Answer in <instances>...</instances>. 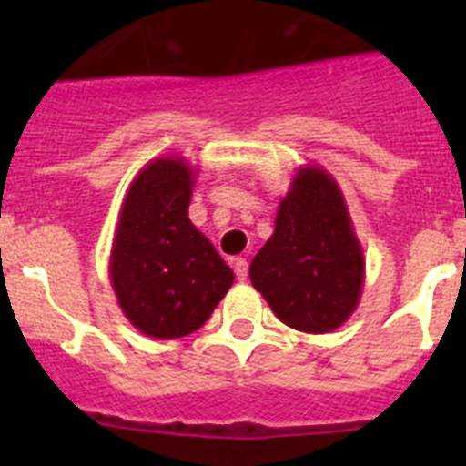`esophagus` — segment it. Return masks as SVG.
Instances as JSON below:
<instances>
[{
  "label": "esophagus",
  "instance_id": "obj_1",
  "mask_svg": "<svg viewBox=\"0 0 466 466\" xmlns=\"http://www.w3.org/2000/svg\"><path fill=\"white\" fill-rule=\"evenodd\" d=\"M233 268H236V278L240 279V282H245L247 279V270H249V266H247V258H233Z\"/></svg>",
  "mask_w": 466,
  "mask_h": 466
}]
</instances>
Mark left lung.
I'll list each match as a JSON object with an SVG mask.
<instances>
[{
	"label": "left lung",
	"instance_id": "8db88e82",
	"mask_svg": "<svg viewBox=\"0 0 466 466\" xmlns=\"http://www.w3.org/2000/svg\"><path fill=\"white\" fill-rule=\"evenodd\" d=\"M364 268L336 179L319 166L299 167L279 200L273 236L249 266L254 289L287 327L329 333L360 306Z\"/></svg>",
	"mask_w": 466,
	"mask_h": 466
}]
</instances>
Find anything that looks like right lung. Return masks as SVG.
Returning <instances> with one entry per match:
<instances>
[{"label":"right lung","mask_w":466,"mask_h":466,"mask_svg":"<svg viewBox=\"0 0 466 466\" xmlns=\"http://www.w3.org/2000/svg\"><path fill=\"white\" fill-rule=\"evenodd\" d=\"M193 179L179 156L154 158L130 182L118 214L111 287L127 322L149 339L198 331L236 279L188 219Z\"/></svg>","instance_id":"add662e5"}]
</instances>
